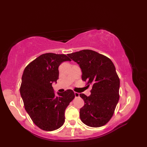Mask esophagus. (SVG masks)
Instances as JSON below:
<instances>
[{
    "label": "esophagus",
    "instance_id": "esophagus-1",
    "mask_svg": "<svg viewBox=\"0 0 147 147\" xmlns=\"http://www.w3.org/2000/svg\"><path fill=\"white\" fill-rule=\"evenodd\" d=\"M74 95H75V97L76 98H78V97H79V94L78 93V92H74Z\"/></svg>",
    "mask_w": 147,
    "mask_h": 147
}]
</instances>
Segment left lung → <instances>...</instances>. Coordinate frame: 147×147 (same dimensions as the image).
<instances>
[{"mask_svg": "<svg viewBox=\"0 0 147 147\" xmlns=\"http://www.w3.org/2000/svg\"><path fill=\"white\" fill-rule=\"evenodd\" d=\"M78 63L82 80L92 84L91 94H80L84 105L80 117L86 125L98 127L109 121L119 100L120 79L111 60L95 51L86 49L67 55Z\"/></svg>", "mask_w": 147, "mask_h": 147, "instance_id": "obj_1", "label": "left lung"}]
</instances>
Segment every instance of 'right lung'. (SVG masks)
Segmentation results:
<instances>
[{"instance_id": "add662e5", "label": "right lung", "mask_w": 147, "mask_h": 147, "mask_svg": "<svg viewBox=\"0 0 147 147\" xmlns=\"http://www.w3.org/2000/svg\"><path fill=\"white\" fill-rule=\"evenodd\" d=\"M66 61L71 59L64 54H42L25 68L22 76L20 94L25 109L43 130H55L63 125L65 110L75 97L71 89L56 96L52 86L58 79L59 65Z\"/></svg>"}]
</instances>
